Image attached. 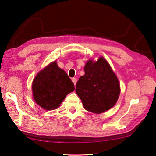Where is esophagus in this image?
Returning a JSON list of instances; mask_svg holds the SVG:
<instances>
[{
	"label": "esophagus",
	"instance_id": "34e87169",
	"mask_svg": "<svg viewBox=\"0 0 156 156\" xmlns=\"http://www.w3.org/2000/svg\"><path fill=\"white\" fill-rule=\"evenodd\" d=\"M72 82H73V83L74 84V85H76V83H77V79L75 78H72Z\"/></svg>",
	"mask_w": 156,
	"mask_h": 156
}]
</instances>
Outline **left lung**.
<instances>
[{
    "instance_id": "1",
    "label": "left lung",
    "mask_w": 156,
    "mask_h": 156,
    "mask_svg": "<svg viewBox=\"0 0 156 156\" xmlns=\"http://www.w3.org/2000/svg\"><path fill=\"white\" fill-rule=\"evenodd\" d=\"M84 75L77 82L76 92L84 109L100 114L114 106L120 94L119 80L103 56L89 59L84 67Z\"/></svg>"
}]
</instances>
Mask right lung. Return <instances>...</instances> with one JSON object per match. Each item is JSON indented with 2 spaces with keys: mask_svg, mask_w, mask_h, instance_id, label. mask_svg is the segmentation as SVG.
<instances>
[{
  "mask_svg": "<svg viewBox=\"0 0 156 156\" xmlns=\"http://www.w3.org/2000/svg\"><path fill=\"white\" fill-rule=\"evenodd\" d=\"M31 89L37 105L44 110H54L60 107L66 96L74 91L75 88L67 73L54 60L37 73Z\"/></svg>",
  "mask_w": 156,
  "mask_h": 156,
  "instance_id": "obj_1",
  "label": "right lung"
}]
</instances>
